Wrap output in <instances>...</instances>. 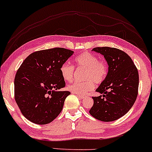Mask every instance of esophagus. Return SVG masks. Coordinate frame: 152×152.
Listing matches in <instances>:
<instances>
[{
  "label": "esophagus",
  "instance_id": "obj_1",
  "mask_svg": "<svg viewBox=\"0 0 152 152\" xmlns=\"http://www.w3.org/2000/svg\"><path fill=\"white\" fill-rule=\"evenodd\" d=\"M77 96L79 97L80 98H85V95H80V94H77Z\"/></svg>",
  "mask_w": 152,
  "mask_h": 152
}]
</instances>
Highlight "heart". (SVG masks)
<instances>
[{
  "mask_svg": "<svg viewBox=\"0 0 152 152\" xmlns=\"http://www.w3.org/2000/svg\"><path fill=\"white\" fill-rule=\"evenodd\" d=\"M77 68L85 69L84 82H73L67 86V89L73 93L85 94L95 88V83L100 84L105 80L108 74V64L105 61L99 60L95 54L89 52L82 53L74 60ZM75 67L70 63L64 62L60 67V74L63 80L69 82L72 80Z\"/></svg>",
  "mask_w": 152,
  "mask_h": 152,
  "instance_id": "obj_1",
  "label": "heart"
}]
</instances>
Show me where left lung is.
Segmentation results:
<instances>
[{
    "label": "left lung",
    "instance_id": "1",
    "mask_svg": "<svg viewBox=\"0 0 152 152\" xmlns=\"http://www.w3.org/2000/svg\"><path fill=\"white\" fill-rule=\"evenodd\" d=\"M93 51L104 56L108 64L106 78L93 97L94 103L89 113L101 121H113L129 111L135 103L139 89V72L131 58L113 47H95Z\"/></svg>",
    "mask_w": 152,
    "mask_h": 152
}]
</instances>
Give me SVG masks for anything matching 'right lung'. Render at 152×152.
Here are the masks:
<instances>
[{"instance_id":"obj_1","label":"right lung","mask_w":152,"mask_h":152,"mask_svg":"<svg viewBox=\"0 0 152 152\" xmlns=\"http://www.w3.org/2000/svg\"><path fill=\"white\" fill-rule=\"evenodd\" d=\"M74 52L61 47L33 52L24 59L14 79V98L23 116L31 122L51 123L62 111L69 91L60 74L61 65Z\"/></svg>"}]
</instances>
